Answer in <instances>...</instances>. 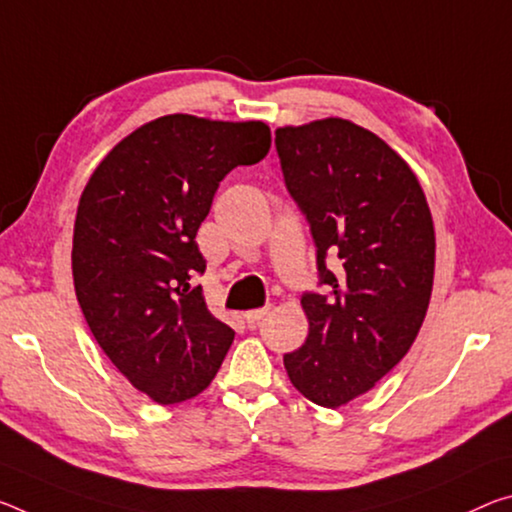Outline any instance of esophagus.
Wrapping results in <instances>:
<instances>
[{"mask_svg":"<svg viewBox=\"0 0 512 512\" xmlns=\"http://www.w3.org/2000/svg\"><path fill=\"white\" fill-rule=\"evenodd\" d=\"M266 314H269V307H259V310H248L246 314H243V319H246L248 323H257V321H262Z\"/></svg>","mask_w":512,"mask_h":512,"instance_id":"esophagus-1","label":"esophagus"}]
</instances>
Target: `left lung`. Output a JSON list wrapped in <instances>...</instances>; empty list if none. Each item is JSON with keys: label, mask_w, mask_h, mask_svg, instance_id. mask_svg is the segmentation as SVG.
I'll list each match as a JSON object with an SVG mask.
<instances>
[{"label": "left lung", "mask_w": 512, "mask_h": 512, "mask_svg": "<svg viewBox=\"0 0 512 512\" xmlns=\"http://www.w3.org/2000/svg\"><path fill=\"white\" fill-rule=\"evenodd\" d=\"M275 148L323 285L300 298L310 332L285 369L305 399L339 408L387 376L419 335L433 291V216L412 168L351 120L278 127Z\"/></svg>", "instance_id": "left-lung-1"}]
</instances>
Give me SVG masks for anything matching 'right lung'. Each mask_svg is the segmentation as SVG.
I'll use <instances>...</instances> for the list:
<instances>
[{"instance_id": "right-lung-1", "label": "right lung", "mask_w": 512, "mask_h": 512, "mask_svg": "<svg viewBox=\"0 0 512 512\" xmlns=\"http://www.w3.org/2000/svg\"><path fill=\"white\" fill-rule=\"evenodd\" d=\"M271 148L262 120L170 113L125 136L93 170L72 237L75 294L95 342L159 405L198 396L234 330L191 287L207 262L196 234L223 177Z\"/></svg>"}]
</instances>
